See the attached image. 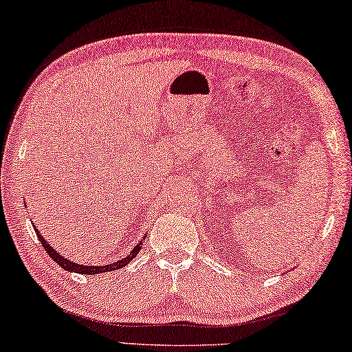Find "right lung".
Here are the masks:
<instances>
[{
    "instance_id": "obj_1",
    "label": "right lung",
    "mask_w": 352,
    "mask_h": 352,
    "mask_svg": "<svg viewBox=\"0 0 352 352\" xmlns=\"http://www.w3.org/2000/svg\"><path fill=\"white\" fill-rule=\"evenodd\" d=\"M32 226H34L35 232H36V237L38 240L41 241V246L46 249V252L49 254V257L52 258L56 265H60L63 270L65 271H69V272H76V274H85V276H95V274H103V272H111V271H117V270H121V267H124L126 265H129L131 261L137 257V254L142 251L143 248V240L137 243L135 246H133L131 249L129 255H126L124 258H121L118 261H113V263H109V265H103V266H91V265H80V263H75V261L66 258L65 255L56 252L55 249L49 245V243L44 240L43 235L38 232L36 226L32 223Z\"/></svg>"
}]
</instances>
